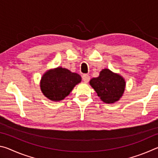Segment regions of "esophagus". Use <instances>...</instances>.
Listing matches in <instances>:
<instances>
[{"instance_id":"esophagus-1","label":"esophagus","mask_w":158,"mask_h":158,"mask_svg":"<svg viewBox=\"0 0 158 158\" xmlns=\"http://www.w3.org/2000/svg\"><path fill=\"white\" fill-rule=\"evenodd\" d=\"M82 80L85 83H88L90 80V76L88 75V74H83V75H82Z\"/></svg>"}]
</instances>
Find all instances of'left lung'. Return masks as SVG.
Here are the masks:
<instances>
[{
	"label": "left lung",
	"mask_w": 158,
	"mask_h": 158,
	"mask_svg": "<svg viewBox=\"0 0 158 158\" xmlns=\"http://www.w3.org/2000/svg\"><path fill=\"white\" fill-rule=\"evenodd\" d=\"M90 85L97 93L98 97L106 104L118 101L123 94L125 88L124 78L114 73L109 69H104L100 75L90 79Z\"/></svg>",
	"instance_id": "obj_1"
}]
</instances>
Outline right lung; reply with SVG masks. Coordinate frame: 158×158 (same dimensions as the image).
Here are the masks:
<instances>
[{
  "mask_svg": "<svg viewBox=\"0 0 158 158\" xmlns=\"http://www.w3.org/2000/svg\"><path fill=\"white\" fill-rule=\"evenodd\" d=\"M79 74L58 67L46 72L42 77L40 89L45 97L50 100H63L81 82Z\"/></svg>",
  "mask_w": 158,
  "mask_h": 158,
  "instance_id": "obj_1",
  "label": "right lung"
}]
</instances>
